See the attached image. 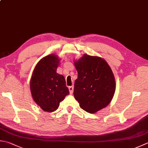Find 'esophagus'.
<instances>
[{
	"label": "esophagus",
	"instance_id": "obj_1",
	"mask_svg": "<svg viewBox=\"0 0 148 148\" xmlns=\"http://www.w3.org/2000/svg\"><path fill=\"white\" fill-rule=\"evenodd\" d=\"M69 92H70V94H72L73 93V90H74V86H69Z\"/></svg>",
	"mask_w": 148,
	"mask_h": 148
}]
</instances>
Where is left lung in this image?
<instances>
[{
	"label": "left lung",
	"instance_id": "1",
	"mask_svg": "<svg viewBox=\"0 0 148 148\" xmlns=\"http://www.w3.org/2000/svg\"><path fill=\"white\" fill-rule=\"evenodd\" d=\"M74 65L78 76L74 96L79 106L90 114L105 108L115 91V77L108 63L101 57L84 54Z\"/></svg>",
	"mask_w": 148,
	"mask_h": 148
}]
</instances>
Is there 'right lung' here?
<instances>
[{"instance_id": "obj_1", "label": "right lung", "mask_w": 148, "mask_h": 148, "mask_svg": "<svg viewBox=\"0 0 148 148\" xmlns=\"http://www.w3.org/2000/svg\"><path fill=\"white\" fill-rule=\"evenodd\" d=\"M60 60L54 54L43 58L36 65L30 80L33 100L47 112L56 110L61 101L69 94L64 76L56 72Z\"/></svg>"}]
</instances>
